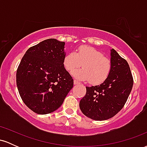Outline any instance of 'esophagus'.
Segmentation results:
<instances>
[{"mask_svg":"<svg viewBox=\"0 0 147 147\" xmlns=\"http://www.w3.org/2000/svg\"><path fill=\"white\" fill-rule=\"evenodd\" d=\"M80 83H79V82H77V80H74V84H75V85H77V84H79Z\"/></svg>","mask_w":147,"mask_h":147,"instance_id":"esophagus-1","label":"esophagus"}]
</instances>
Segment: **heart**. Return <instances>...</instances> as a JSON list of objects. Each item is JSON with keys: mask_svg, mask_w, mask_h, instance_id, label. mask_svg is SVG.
<instances>
[{"mask_svg": "<svg viewBox=\"0 0 147 147\" xmlns=\"http://www.w3.org/2000/svg\"><path fill=\"white\" fill-rule=\"evenodd\" d=\"M82 64L83 69L74 71ZM63 65L72 75L79 80L87 81L93 85L103 83L109 77L112 68L111 61L102 52L89 46H82L75 52L66 55Z\"/></svg>", "mask_w": 147, "mask_h": 147, "instance_id": "obj_1", "label": "heart"}]
</instances>
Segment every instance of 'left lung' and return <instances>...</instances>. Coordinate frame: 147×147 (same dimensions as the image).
Masks as SVG:
<instances>
[{"mask_svg":"<svg viewBox=\"0 0 147 147\" xmlns=\"http://www.w3.org/2000/svg\"><path fill=\"white\" fill-rule=\"evenodd\" d=\"M111 62L109 77L99 85L86 86V94L79 102L82 112L94 120H106L115 115L132 90L133 79L129 63L113 48L111 49Z\"/></svg>","mask_w":147,"mask_h":147,"instance_id":"obj_1","label":"left lung"}]
</instances>
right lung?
Returning a JSON list of instances; mask_svg holds the SVG:
<instances>
[{
  "label": "right lung",
  "instance_id": "1",
  "mask_svg": "<svg viewBox=\"0 0 147 147\" xmlns=\"http://www.w3.org/2000/svg\"><path fill=\"white\" fill-rule=\"evenodd\" d=\"M65 42L49 38L27 50L16 72L22 100L37 114L57 110L73 87V79L63 65Z\"/></svg>",
  "mask_w": 147,
  "mask_h": 147
}]
</instances>
